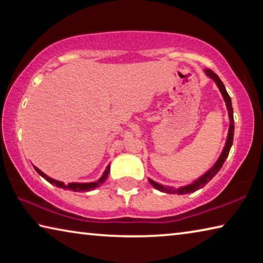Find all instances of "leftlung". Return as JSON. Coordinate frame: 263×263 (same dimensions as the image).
<instances>
[{"label": "left lung", "instance_id": "1", "mask_svg": "<svg viewBox=\"0 0 263 263\" xmlns=\"http://www.w3.org/2000/svg\"><path fill=\"white\" fill-rule=\"evenodd\" d=\"M205 73L208 77H210L211 79H213L217 83V86L219 87V90L222 94V97H224V100L226 102V106H228V110H229V115H230V130H229V137H228V140H226V145L224 147V151H222V153L220 155V158L218 159V161L216 162L215 166H213L210 171H209L206 174H204L201 179L198 181H196L195 183L193 184H189L186 186H183V188H179V189H174V188H167V186H163L159 183H155L154 181L149 180L151 184H152L155 189H158L160 191H163V193H167V194H179V195H184V194H190V193H194V191L198 190L203 188L204 185L209 183V181H211L213 179V176H215L218 172L220 171V168L222 167V163L225 162L226 158L229 157V153H230V149H231V146L233 144V136H234V119H233V108H232V102H231V97L228 94V91H226V89L224 87V84H222L221 80L218 78V75L216 73H213L212 70L210 69H205Z\"/></svg>", "mask_w": 263, "mask_h": 263}]
</instances>
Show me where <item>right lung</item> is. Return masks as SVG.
Here are the masks:
<instances>
[{
	"instance_id": "add662e5",
	"label": "right lung",
	"mask_w": 263,
	"mask_h": 263,
	"mask_svg": "<svg viewBox=\"0 0 263 263\" xmlns=\"http://www.w3.org/2000/svg\"><path fill=\"white\" fill-rule=\"evenodd\" d=\"M35 172L38 173L39 175L43 176L44 179H45L47 182H50V183L54 184L57 186H60V188L62 189H68V190H73V191H77V193H83V191H89V190H92L97 188V186H100L101 184H103L105 180L108 179V175H109V172H110V166H108V168H106V171L104 172L103 176L101 177V179L97 181V182H91V183H69V184H65L62 183V182H59V181H55L51 179V177L46 176L45 174L42 171H39V169L37 167H34Z\"/></svg>"
}]
</instances>
